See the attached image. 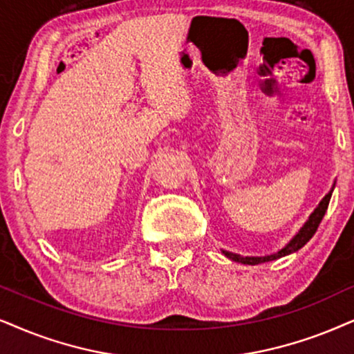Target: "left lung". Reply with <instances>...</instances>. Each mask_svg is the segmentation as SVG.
I'll use <instances>...</instances> for the list:
<instances>
[{
	"label": "left lung",
	"mask_w": 354,
	"mask_h": 354,
	"mask_svg": "<svg viewBox=\"0 0 354 354\" xmlns=\"http://www.w3.org/2000/svg\"><path fill=\"white\" fill-rule=\"evenodd\" d=\"M335 183L333 181V186L332 189L328 191V194H325V198L320 201L319 205L314 209V212L308 216V218L306 221V223L301 227V230L297 232L296 235L292 236V240L289 241L286 247H283L281 250H277L276 253H271V254H265V257H241L239 253H232V252H227V250H221V252L225 254L227 258L232 259V261H236V263H241V265H259V263H266V261H272V259H277V258H283V257H288L290 253H296L301 250L304 245L307 243L308 240L314 236V234L319 229L322 218H324L326 209H328V204H330V198H332V192L335 189Z\"/></svg>",
	"instance_id": "8db88e82"
}]
</instances>
